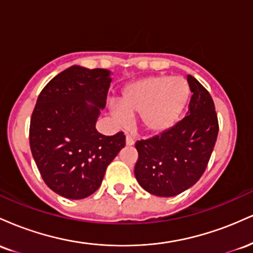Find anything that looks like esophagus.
<instances>
[{
  "label": "esophagus",
  "mask_w": 253,
  "mask_h": 253,
  "mask_svg": "<svg viewBox=\"0 0 253 253\" xmlns=\"http://www.w3.org/2000/svg\"><path fill=\"white\" fill-rule=\"evenodd\" d=\"M135 140L133 136H130L129 134L126 135V145H128V146H132V145H134Z\"/></svg>",
  "instance_id": "esophagus-1"
}]
</instances>
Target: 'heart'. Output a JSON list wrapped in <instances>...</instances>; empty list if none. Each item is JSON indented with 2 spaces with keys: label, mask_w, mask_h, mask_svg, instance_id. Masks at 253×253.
<instances>
[{
  "label": "heart",
  "mask_w": 253,
  "mask_h": 253,
  "mask_svg": "<svg viewBox=\"0 0 253 253\" xmlns=\"http://www.w3.org/2000/svg\"><path fill=\"white\" fill-rule=\"evenodd\" d=\"M190 96L184 78L151 76L128 84L124 89L120 104L110 106L112 114L125 124L128 115H139V125L145 132L158 134L175 125Z\"/></svg>",
  "instance_id": "b5f03b06"
}]
</instances>
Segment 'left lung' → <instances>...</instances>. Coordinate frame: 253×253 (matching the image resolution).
<instances>
[{
    "instance_id": "obj_1",
    "label": "left lung",
    "mask_w": 253,
    "mask_h": 253,
    "mask_svg": "<svg viewBox=\"0 0 253 253\" xmlns=\"http://www.w3.org/2000/svg\"><path fill=\"white\" fill-rule=\"evenodd\" d=\"M191 91L187 117L161 134L138 140L134 175L150 194L178 195L201 178L215 145L219 123L213 98L196 78L187 76Z\"/></svg>"
}]
</instances>
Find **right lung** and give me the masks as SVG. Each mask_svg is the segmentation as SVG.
Returning <instances> with one entry per match:
<instances>
[{
    "mask_svg": "<svg viewBox=\"0 0 253 253\" xmlns=\"http://www.w3.org/2000/svg\"><path fill=\"white\" fill-rule=\"evenodd\" d=\"M110 82L108 70L74 65L52 78L38 96L31 151L43 182L58 195L80 200L94 194L126 144L124 132L107 136L95 127Z\"/></svg>",
    "mask_w": 253,
    "mask_h": 253,
    "instance_id": "right-lung-1",
    "label": "right lung"
}]
</instances>
